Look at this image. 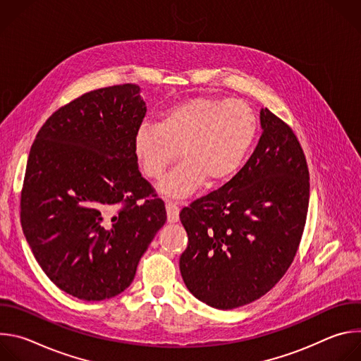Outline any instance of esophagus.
<instances>
[{"label": "esophagus", "mask_w": 361, "mask_h": 361, "mask_svg": "<svg viewBox=\"0 0 361 361\" xmlns=\"http://www.w3.org/2000/svg\"><path fill=\"white\" fill-rule=\"evenodd\" d=\"M166 209H167V220L169 223H177L180 219V209L174 201L167 200L166 201Z\"/></svg>", "instance_id": "34e87169"}]
</instances>
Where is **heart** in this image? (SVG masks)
Masks as SVG:
<instances>
[{
    "label": "heart",
    "mask_w": 361,
    "mask_h": 361,
    "mask_svg": "<svg viewBox=\"0 0 361 361\" xmlns=\"http://www.w3.org/2000/svg\"><path fill=\"white\" fill-rule=\"evenodd\" d=\"M257 134L248 104L220 97H194L167 109L157 124H142L133 140L134 159L147 177L160 178L177 159L183 161L161 181L160 191L181 198L205 180L217 184L243 164Z\"/></svg>",
    "instance_id": "1"
}]
</instances>
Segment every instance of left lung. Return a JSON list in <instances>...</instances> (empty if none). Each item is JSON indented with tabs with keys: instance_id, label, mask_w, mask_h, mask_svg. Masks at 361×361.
I'll use <instances>...</instances> for the list:
<instances>
[{
	"instance_id": "obj_1",
	"label": "left lung",
	"mask_w": 361,
	"mask_h": 361,
	"mask_svg": "<svg viewBox=\"0 0 361 361\" xmlns=\"http://www.w3.org/2000/svg\"><path fill=\"white\" fill-rule=\"evenodd\" d=\"M244 167L180 213L188 245L180 271L190 293L220 310L270 291L291 266L305 226L310 176L293 130L269 109Z\"/></svg>"
}]
</instances>
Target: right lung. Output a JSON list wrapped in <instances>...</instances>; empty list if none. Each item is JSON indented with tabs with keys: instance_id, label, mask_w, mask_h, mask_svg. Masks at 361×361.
<instances>
[{
	"instance_id": "obj_1",
	"label": "right lung",
	"mask_w": 361,
	"mask_h": 361,
	"mask_svg": "<svg viewBox=\"0 0 361 361\" xmlns=\"http://www.w3.org/2000/svg\"><path fill=\"white\" fill-rule=\"evenodd\" d=\"M145 113L138 85L98 88L59 109L31 145L23 231L47 277L80 300L124 291L167 220L133 152Z\"/></svg>"
}]
</instances>
